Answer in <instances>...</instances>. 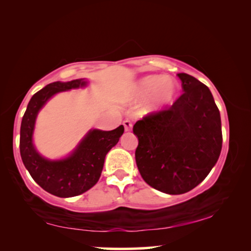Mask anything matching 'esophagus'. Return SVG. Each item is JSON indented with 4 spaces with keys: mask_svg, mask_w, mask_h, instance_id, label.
<instances>
[{
    "mask_svg": "<svg viewBox=\"0 0 251 251\" xmlns=\"http://www.w3.org/2000/svg\"><path fill=\"white\" fill-rule=\"evenodd\" d=\"M123 125H124L126 132H130V130H132V127H133L132 122H129V121H124V122H123Z\"/></svg>",
    "mask_w": 251,
    "mask_h": 251,
    "instance_id": "esophagus-1",
    "label": "esophagus"
}]
</instances>
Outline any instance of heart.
I'll return each mask as SVG.
<instances>
[{"label":"heart","instance_id":"b5f03b06","mask_svg":"<svg viewBox=\"0 0 251 251\" xmlns=\"http://www.w3.org/2000/svg\"><path fill=\"white\" fill-rule=\"evenodd\" d=\"M133 93L136 98H143L151 95V101L147 109L156 110L170 105L177 94V85L172 78L158 75L143 77L134 83Z\"/></svg>","mask_w":251,"mask_h":251}]
</instances>
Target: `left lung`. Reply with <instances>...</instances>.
Segmentation results:
<instances>
[{
  "mask_svg": "<svg viewBox=\"0 0 251 251\" xmlns=\"http://www.w3.org/2000/svg\"><path fill=\"white\" fill-rule=\"evenodd\" d=\"M183 93L169 108L135 123V160L147 184L168 194L189 192L216 165L222 147L220 111L211 91L188 74H177Z\"/></svg>",
  "mask_w": 251,
  "mask_h": 251,
  "instance_id": "left-lung-1",
  "label": "left lung"
}]
</instances>
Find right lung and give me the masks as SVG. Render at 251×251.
I'll use <instances>...</instances> for the list:
<instances>
[{"label":"right lung","instance_id":"obj_1","mask_svg":"<svg viewBox=\"0 0 251 251\" xmlns=\"http://www.w3.org/2000/svg\"><path fill=\"white\" fill-rule=\"evenodd\" d=\"M86 85L87 81L83 79L49 83L30 99L22 118L20 153L23 164L33 180L55 197H75L93 188L100 177L106 154L117 144L124 133L123 125L114 130L91 129L77 149L63 160H47L37 152L32 135L39 110L57 93Z\"/></svg>","mask_w":251,"mask_h":251}]
</instances>
